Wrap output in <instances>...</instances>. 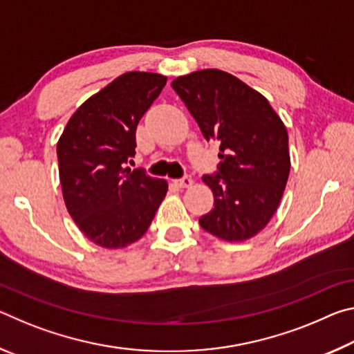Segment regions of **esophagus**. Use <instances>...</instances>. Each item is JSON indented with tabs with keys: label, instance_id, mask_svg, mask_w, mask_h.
I'll list each match as a JSON object with an SVG mask.
<instances>
[{
	"label": "esophagus",
	"instance_id": "esophagus-1",
	"mask_svg": "<svg viewBox=\"0 0 354 354\" xmlns=\"http://www.w3.org/2000/svg\"><path fill=\"white\" fill-rule=\"evenodd\" d=\"M176 185L178 187H190L192 184H194V179H192V176H189V175H185L184 178H181V179H176Z\"/></svg>",
	"mask_w": 354,
	"mask_h": 354
}]
</instances>
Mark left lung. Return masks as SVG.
Here are the masks:
<instances>
[{
    "instance_id": "obj_1",
    "label": "left lung",
    "mask_w": 354,
    "mask_h": 354,
    "mask_svg": "<svg viewBox=\"0 0 354 354\" xmlns=\"http://www.w3.org/2000/svg\"><path fill=\"white\" fill-rule=\"evenodd\" d=\"M171 87L205 139L220 145L218 171L203 176L214 209L200 218L201 227L226 242L251 239L277 212L289 178L283 120L266 97L226 71H194L176 77Z\"/></svg>"
}]
</instances>
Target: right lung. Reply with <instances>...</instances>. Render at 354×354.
I'll return each instance as SVG.
<instances>
[{"mask_svg":"<svg viewBox=\"0 0 354 354\" xmlns=\"http://www.w3.org/2000/svg\"><path fill=\"white\" fill-rule=\"evenodd\" d=\"M167 77L129 71L77 107L57 142L59 179L81 232L107 250L145 234L165 198V179L124 169L136 154V129Z\"/></svg>","mask_w":354,"mask_h":354,"instance_id":"right-lung-1","label":"right lung"}]
</instances>
